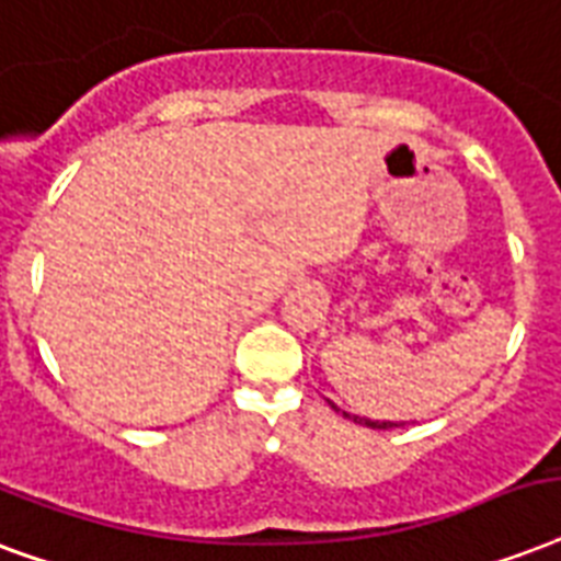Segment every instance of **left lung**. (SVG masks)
<instances>
[{"label": "left lung", "instance_id": "1", "mask_svg": "<svg viewBox=\"0 0 561 561\" xmlns=\"http://www.w3.org/2000/svg\"><path fill=\"white\" fill-rule=\"evenodd\" d=\"M335 412H341L335 403H329ZM344 417H350L353 423H362V426H370V430H391V426H400V423H391V421H370V417H358V414H350L344 412Z\"/></svg>", "mask_w": 561, "mask_h": 561}]
</instances>
